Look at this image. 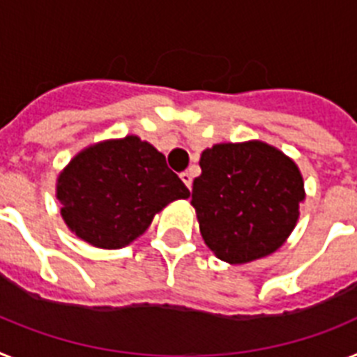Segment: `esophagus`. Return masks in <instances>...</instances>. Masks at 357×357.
Segmentation results:
<instances>
[{"label": "esophagus", "instance_id": "1", "mask_svg": "<svg viewBox=\"0 0 357 357\" xmlns=\"http://www.w3.org/2000/svg\"><path fill=\"white\" fill-rule=\"evenodd\" d=\"M181 178H182V182L185 184V188L191 191V185H193V175H191L190 172H184V173H181Z\"/></svg>", "mask_w": 357, "mask_h": 357}]
</instances>
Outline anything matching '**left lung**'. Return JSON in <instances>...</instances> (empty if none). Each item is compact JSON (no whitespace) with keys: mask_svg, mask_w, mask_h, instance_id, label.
Wrapping results in <instances>:
<instances>
[{"mask_svg":"<svg viewBox=\"0 0 357 357\" xmlns=\"http://www.w3.org/2000/svg\"><path fill=\"white\" fill-rule=\"evenodd\" d=\"M191 204L204 243L219 259L243 264L287 241L305 200L303 176L263 142L217 144L200 155Z\"/></svg>","mask_w":357,"mask_h":357,"instance_id":"8db88e82","label":"left lung"}]
</instances>
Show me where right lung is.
<instances>
[{"mask_svg":"<svg viewBox=\"0 0 357 357\" xmlns=\"http://www.w3.org/2000/svg\"><path fill=\"white\" fill-rule=\"evenodd\" d=\"M188 197L190 190L167 167L166 157L138 137L87 147L58 178L67 226L105 250L123 248L164 206Z\"/></svg>","mask_w":357,"mask_h":357,"instance_id":"right-lung-1","label":"right lung"}]
</instances>
